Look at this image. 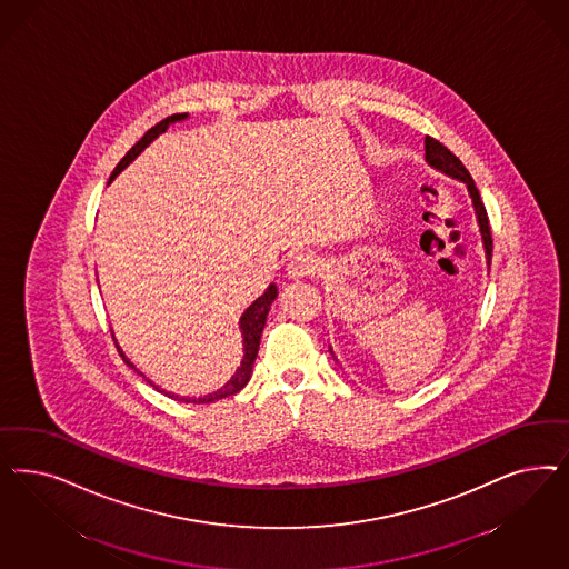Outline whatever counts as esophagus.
Returning <instances> with one entry per match:
<instances>
[{"instance_id":"esophagus-1","label":"esophagus","mask_w":569,"mask_h":569,"mask_svg":"<svg viewBox=\"0 0 569 569\" xmlns=\"http://www.w3.org/2000/svg\"><path fill=\"white\" fill-rule=\"evenodd\" d=\"M320 270V257L312 253V251H301V253H295L289 261V274L293 278L299 276L316 274Z\"/></svg>"}]
</instances>
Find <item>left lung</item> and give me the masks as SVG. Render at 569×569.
<instances>
[{
  "label": "left lung",
  "mask_w": 569,
  "mask_h": 569,
  "mask_svg": "<svg viewBox=\"0 0 569 569\" xmlns=\"http://www.w3.org/2000/svg\"><path fill=\"white\" fill-rule=\"evenodd\" d=\"M425 159H427L429 166L441 169L448 176L459 178V180L467 183V188L471 192V199H473V204H476L477 221H479V228H481V239H483V247H486V256H488V261H492V230H490L488 211L483 207V201L479 197V190H477L473 178L469 176L467 167L460 163L459 157L452 150H448V148L441 144L440 140H436L431 136L425 138Z\"/></svg>",
  "instance_id": "obj_1"
}]
</instances>
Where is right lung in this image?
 Instances as JSON below:
<instances>
[{"mask_svg": "<svg viewBox=\"0 0 569 569\" xmlns=\"http://www.w3.org/2000/svg\"><path fill=\"white\" fill-rule=\"evenodd\" d=\"M186 117H188L186 112H176V114L167 117L163 121H159L154 128L148 129L147 133H144L133 147L129 148L128 154L119 161V166L114 167L110 180H112L123 167H128L159 133H163L169 123L182 121ZM276 295H278L276 284H270L268 291L261 295L259 299H256V303H253L247 312L242 313V318H240V329H242V339H244V358H242V365H240L239 370H237V375H234L226 386L218 389L216 393H209V396H204V398H182V400L190 403L216 402V400H221V398H228V396L239 393L240 389L247 386V381L251 379V370H253V362H256L259 339H261V332H263V327H266V318H268V312H270V306H272ZM112 339H114V337H112ZM114 343H117V341H114ZM117 349H119V346H117ZM119 353H121V358L128 362L129 367L133 368V365L123 356L121 349H119ZM138 375H142V372H138ZM148 383H150V381H148ZM150 386H152V383H150ZM163 393H166V391H163ZM167 396H169V393H167ZM171 398H178V396H171Z\"/></svg>", "mask_w": 569, "mask_h": 569, "instance_id": "right-lung-1", "label": "right lung"}]
</instances>
